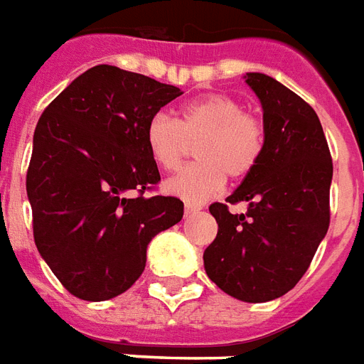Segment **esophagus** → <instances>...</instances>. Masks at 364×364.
Instances as JSON below:
<instances>
[{"label":"esophagus","mask_w":364,"mask_h":364,"mask_svg":"<svg viewBox=\"0 0 364 364\" xmlns=\"http://www.w3.org/2000/svg\"><path fill=\"white\" fill-rule=\"evenodd\" d=\"M200 210V204H194V202H185V215H191V213L198 212Z\"/></svg>","instance_id":"34e87169"}]
</instances>
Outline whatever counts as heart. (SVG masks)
Masks as SVG:
<instances>
[{"mask_svg": "<svg viewBox=\"0 0 364 364\" xmlns=\"http://www.w3.org/2000/svg\"><path fill=\"white\" fill-rule=\"evenodd\" d=\"M194 156L200 162L188 166L164 183V191L187 202H202L223 187L225 177L240 179L254 170L263 154L265 132L256 116L221 93L198 97L179 108L177 122L156 112L145 126L146 151L162 170L181 164L187 141H196Z\"/></svg>", "mask_w": 364, "mask_h": 364, "instance_id": "heart-1", "label": "heart"}]
</instances>
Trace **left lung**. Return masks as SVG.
<instances>
[{
	"mask_svg": "<svg viewBox=\"0 0 364 364\" xmlns=\"http://www.w3.org/2000/svg\"><path fill=\"white\" fill-rule=\"evenodd\" d=\"M263 108L259 162L227 202L212 204L218 237L204 252L210 281L232 298L262 304L292 290L328 231L332 158L317 112L262 72L244 76Z\"/></svg>",
	"mask_w": 364,
	"mask_h": 364,
	"instance_id": "8db88e82",
	"label": "left lung"
}]
</instances>
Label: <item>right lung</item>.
I'll return each instance as SVG.
<instances>
[{
    "mask_svg": "<svg viewBox=\"0 0 364 364\" xmlns=\"http://www.w3.org/2000/svg\"><path fill=\"white\" fill-rule=\"evenodd\" d=\"M179 95L176 85L99 65L43 110L26 176L34 240L76 298L126 292L145 271L149 242L181 221L179 198L143 196L160 181L146 122Z\"/></svg>",
    "mask_w": 364,
    "mask_h": 364,
    "instance_id": "add662e5",
    "label": "right lung"
}]
</instances>
